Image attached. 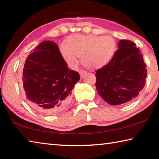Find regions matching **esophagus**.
<instances>
[{
  "mask_svg": "<svg viewBox=\"0 0 159 159\" xmlns=\"http://www.w3.org/2000/svg\"><path fill=\"white\" fill-rule=\"evenodd\" d=\"M86 74H87V71H86L85 70H80V76L81 78L84 76Z\"/></svg>",
  "mask_w": 159,
  "mask_h": 159,
  "instance_id": "34e87169",
  "label": "esophagus"
}]
</instances>
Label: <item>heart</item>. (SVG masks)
Listing matches in <instances>:
<instances>
[{
    "mask_svg": "<svg viewBox=\"0 0 159 159\" xmlns=\"http://www.w3.org/2000/svg\"><path fill=\"white\" fill-rule=\"evenodd\" d=\"M115 40L111 36H96L77 35L61 43L60 50L67 63L75 64L79 57L83 62L92 68H99L109 63L114 55Z\"/></svg>",
    "mask_w": 159,
    "mask_h": 159,
    "instance_id": "1",
    "label": "heart"
}]
</instances>
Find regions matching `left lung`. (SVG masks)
Wrapping results in <instances>:
<instances>
[{
    "label": "left lung",
    "mask_w": 159,
    "mask_h": 159,
    "mask_svg": "<svg viewBox=\"0 0 159 159\" xmlns=\"http://www.w3.org/2000/svg\"><path fill=\"white\" fill-rule=\"evenodd\" d=\"M135 45L129 40H120L109 62L96 71L97 90L111 105L128 103L145 85L147 66Z\"/></svg>",
    "instance_id": "1"
}]
</instances>
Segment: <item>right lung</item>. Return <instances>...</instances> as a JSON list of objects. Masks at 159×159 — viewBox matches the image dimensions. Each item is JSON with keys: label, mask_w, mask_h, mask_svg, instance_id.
I'll list each match as a JSON object with an SVG mask.
<instances>
[{"label": "right lung", "mask_w": 159, "mask_h": 159, "mask_svg": "<svg viewBox=\"0 0 159 159\" xmlns=\"http://www.w3.org/2000/svg\"><path fill=\"white\" fill-rule=\"evenodd\" d=\"M80 80L69 70L57 45L43 41L26 58L23 69V90L28 104L36 111L53 114L65 109L71 90Z\"/></svg>", "instance_id": "1"}]
</instances>
